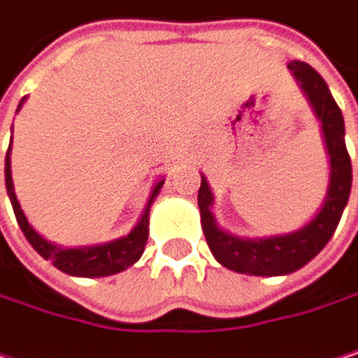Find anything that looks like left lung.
Listing matches in <instances>:
<instances>
[{
	"instance_id": "left-lung-1",
	"label": "left lung",
	"mask_w": 358,
	"mask_h": 358,
	"mask_svg": "<svg viewBox=\"0 0 358 358\" xmlns=\"http://www.w3.org/2000/svg\"><path fill=\"white\" fill-rule=\"evenodd\" d=\"M287 71L296 79L317 120L321 122L323 143L329 158V183L319 210L302 227L289 234L265 238H240L217 223L213 215L215 196L206 177L202 175V183L198 189V206L208 248L223 267L244 275H289L310 263L331 240L340 217L348 204L352 187V164L344 141V116L336 99L331 97L327 83L313 66L300 60H292L287 64Z\"/></svg>"
}]
</instances>
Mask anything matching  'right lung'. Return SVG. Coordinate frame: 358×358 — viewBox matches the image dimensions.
I'll return each instance as SVG.
<instances>
[{"label": "right lung", "mask_w": 358, "mask_h": 358, "mask_svg": "<svg viewBox=\"0 0 358 358\" xmlns=\"http://www.w3.org/2000/svg\"><path fill=\"white\" fill-rule=\"evenodd\" d=\"M27 97L20 99L18 103V110L22 108ZM16 110V112H18ZM10 150H12V143L8 148V154H6V189H8V196H10V202H12V208H14V215H16V221L24 234V238L29 240V244L45 259V261H52L54 267L60 268L62 273H69V275H75V277H108V275H116L124 268L133 267L143 250H145V242H148V234H150V208L154 204V200L158 198L160 194V187L164 185V179L156 181L152 192H150V198L145 202V208L141 213V217L137 219V223L133 225V229L127 234V236H120L116 240H110V242H103V244H91V246H58L50 240H45L41 234H37L33 229V225L29 223L27 215L22 213L20 208V202L16 198V192H14V181H12V160H10Z\"/></svg>", "instance_id": "obj_1"}]
</instances>
